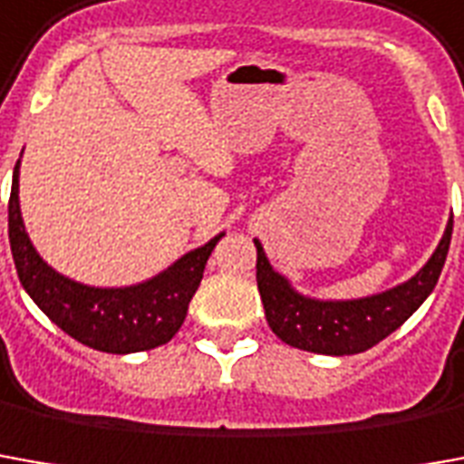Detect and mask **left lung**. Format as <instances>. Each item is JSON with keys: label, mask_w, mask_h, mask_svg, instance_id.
<instances>
[{"label": "left lung", "mask_w": 464, "mask_h": 464, "mask_svg": "<svg viewBox=\"0 0 464 464\" xmlns=\"http://www.w3.org/2000/svg\"><path fill=\"white\" fill-rule=\"evenodd\" d=\"M450 238L452 218L447 223L445 236L432 258L410 281L384 294L352 301H319L301 296L286 278L271 268L264 246L254 241L256 281L264 301L266 322L281 342L304 352L329 356L367 352L382 339H387L394 329H400L432 294L450 251Z\"/></svg>", "instance_id": "8db88e82"}]
</instances>
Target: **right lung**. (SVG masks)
<instances>
[{"label":"right lung","instance_id":"1","mask_svg":"<svg viewBox=\"0 0 464 464\" xmlns=\"http://www.w3.org/2000/svg\"><path fill=\"white\" fill-rule=\"evenodd\" d=\"M221 236L178 258L163 274L135 286L95 288L77 284L44 264L29 241L19 210V163L14 165L9 196V246L19 281L32 301L64 334L97 352L132 354L170 342L186 322L188 304L198 291L206 261Z\"/></svg>","mask_w":464,"mask_h":464}]
</instances>
